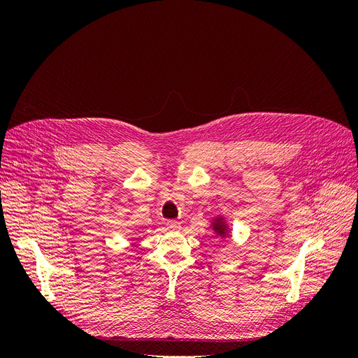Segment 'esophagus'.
<instances>
[{
	"instance_id": "34e87169",
	"label": "esophagus",
	"mask_w": 358,
	"mask_h": 358,
	"mask_svg": "<svg viewBox=\"0 0 358 358\" xmlns=\"http://www.w3.org/2000/svg\"><path fill=\"white\" fill-rule=\"evenodd\" d=\"M167 230L170 231H178L180 230V222L179 221H167Z\"/></svg>"
}]
</instances>
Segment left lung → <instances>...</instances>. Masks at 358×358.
Segmentation results:
<instances>
[{
    "label": "left lung",
    "instance_id": "8db88e82",
    "mask_svg": "<svg viewBox=\"0 0 358 358\" xmlns=\"http://www.w3.org/2000/svg\"><path fill=\"white\" fill-rule=\"evenodd\" d=\"M209 229L212 230V233H213L215 236L221 237L222 241L225 239V237H230V236H231L230 225H229V222H227V220L224 218L222 215H216V216H215V218H213L212 222H210Z\"/></svg>",
    "mask_w": 358,
    "mask_h": 358
}]
</instances>
